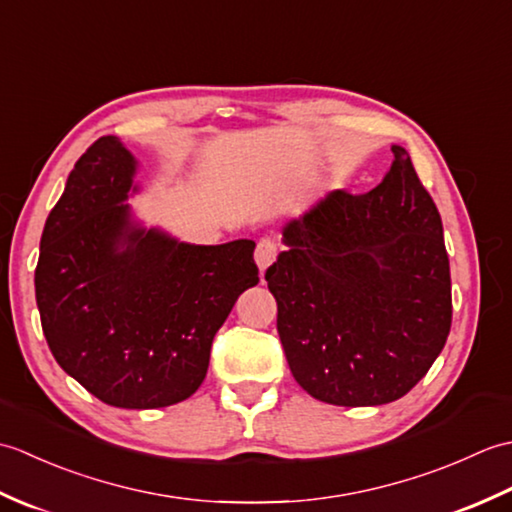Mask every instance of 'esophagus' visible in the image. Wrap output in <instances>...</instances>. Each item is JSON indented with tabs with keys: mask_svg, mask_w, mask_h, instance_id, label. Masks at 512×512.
I'll list each match as a JSON object with an SVG mask.
<instances>
[{
	"mask_svg": "<svg viewBox=\"0 0 512 512\" xmlns=\"http://www.w3.org/2000/svg\"><path fill=\"white\" fill-rule=\"evenodd\" d=\"M275 257H277V244L273 242V239H270V237L259 239L257 248H255V262L259 266V275L264 277L268 266L275 262Z\"/></svg>",
	"mask_w": 512,
	"mask_h": 512,
	"instance_id": "1",
	"label": "esophagus"
}]
</instances>
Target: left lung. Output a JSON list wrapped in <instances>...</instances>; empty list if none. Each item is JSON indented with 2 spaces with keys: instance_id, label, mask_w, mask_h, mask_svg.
<instances>
[{
  "instance_id": "1",
  "label": "left lung",
  "mask_w": 512,
  "mask_h": 512,
  "mask_svg": "<svg viewBox=\"0 0 512 512\" xmlns=\"http://www.w3.org/2000/svg\"><path fill=\"white\" fill-rule=\"evenodd\" d=\"M365 195L330 191L284 224L266 270L277 332L297 383L339 407L402 398L451 330L440 213L405 147Z\"/></svg>"
}]
</instances>
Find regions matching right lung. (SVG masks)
<instances>
[{
    "label": "right lung",
    "instance_id": "obj_1",
    "mask_svg": "<svg viewBox=\"0 0 512 512\" xmlns=\"http://www.w3.org/2000/svg\"><path fill=\"white\" fill-rule=\"evenodd\" d=\"M140 162L103 136L70 171L41 235L35 295L52 356L121 409L187 400L237 297L257 286L253 239L204 246L145 226L127 200Z\"/></svg>",
    "mask_w": 512,
    "mask_h": 512
}]
</instances>
